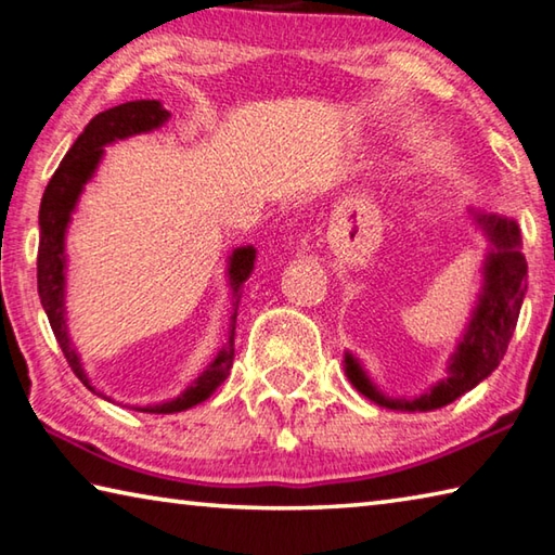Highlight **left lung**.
<instances>
[{
	"mask_svg": "<svg viewBox=\"0 0 555 555\" xmlns=\"http://www.w3.org/2000/svg\"><path fill=\"white\" fill-rule=\"evenodd\" d=\"M477 222H482V228L490 234L494 251L485 269V291L480 306H477L473 323H469L463 343H460L453 362H450L448 379L440 382L436 389H430L416 401H391L384 399L372 387V382L364 377L360 364L347 354V377L364 397L389 409L434 411L477 387L502 362L514 335L516 321H519L521 300L526 294V259L519 251V228H516L514 220L496 218V215H477Z\"/></svg>",
	"mask_w": 555,
	"mask_h": 555,
	"instance_id": "8db88e82",
	"label": "left lung"
}]
</instances>
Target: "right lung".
Wrapping results in <instances>:
<instances>
[{"instance_id": "obj_1", "label": "right lung", "mask_w": 555, "mask_h": 555, "mask_svg": "<svg viewBox=\"0 0 555 555\" xmlns=\"http://www.w3.org/2000/svg\"><path fill=\"white\" fill-rule=\"evenodd\" d=\"M168 112L158 105L156 100H134L125 102V105L109 107L100 112L90 119L86 131L75 139L70 152L65 154L61 166L55 168L51 176L46 193L41 198L39 210V224H41V240H39V259H36V281H39V296L43 304V311L49 315V323L53 327L55 340H59L61 350L68 360L70 370L78 374L82 384H88L86 374H82L80 360L75 354L73 345L65 333V311H63V234L65 224L70 220V212L75 208V201L88 183V178L95 171V166L102 156V146L115 142V139H125L131 134H142V131L156 129L164 125ZM251 267H255V247H242L230 259V281L232 288L240 291L244 279L249 276ZM232 340L230 347L218 352L212 364L205 370L198 382L188 389L183 397H178L162 406H149L142 411L149 413H176L195 406L210 397V393L228 379L232 367ZM88 389H92L88 384ZM95 391V389H92Z\"/></svg>"}]
</instances>
